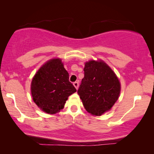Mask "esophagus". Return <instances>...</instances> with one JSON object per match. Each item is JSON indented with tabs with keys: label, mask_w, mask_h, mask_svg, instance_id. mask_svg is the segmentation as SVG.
<instances>
[{
	"label": "esophagus",
	"mask_w": 154,
	"mask_h": 154,
	"mask_svg": "<svg viewBox=\"0 0 154 154\" xmlns=\"http://www.w3.org/2000/svg\"><path fill=\"white\" fill-rule=\"evenodd\" d=\"M73 85H74L75 88H76L77 90H78V88H79V82H75L73 83Z\"/></svg>",
	"instance_id": "obj_1"
}]
</instances>
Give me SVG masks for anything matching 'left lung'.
Segmentation results:
<instances>
[{"mask_svg":"<svg viewBox=\"0 0 154 154\" xmlns=\"http://www.w3.org/2000/svg\"><path fill=\"white\" fill-rule=\"evenodd\" d=\"M83 71L84 77L77 93L85 110L94 116H100L118 100L121 83L111 68L100 59L85 62Z\"/></svg>","mask_w":154,"mask_h":154,"instance_id":"obj_1","label":"left lung"}]
</instances>
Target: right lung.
Segmentation results:
<instances>
[{
  "instance_id": "1",
  "label": "right lung",
  "mask_w": 154,
  "mask_h": 154,
  "mask_svg": "<svg viewBox=\"0 0 154 154\" xmlns=\"http://www.w3.org/2000/svg\"><path fill=\"white\" fill-rule=\"evenodd\" d=\"M32 100L41 111L48 114L59 113L70 95L77 90L69 82V75L62 60L51 58L44 63L32 79Z\"/></svg>"
}]
</instances>
